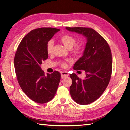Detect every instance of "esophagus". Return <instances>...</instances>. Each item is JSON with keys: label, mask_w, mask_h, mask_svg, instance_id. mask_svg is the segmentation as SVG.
Wrapping results in <instances>:
<instances>
[{"label": "esophagus", "mask_w": 130, "mask_h": 130, "mask_svg": "<svg viewBox=\"0 0 130 130\" xmlns=\"http://www.w3.org/2000/svg\"><path fill=\"white\" fill-rule=\"evenodd\" d=\"M69 76V74L67 72L63 71L61 72V77L62 78H64L65 77H67Z\"/></svg>", "instance_id": "34e87169"}]
</instances>
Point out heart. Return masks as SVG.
<instances>
[{"label": "heart", "instance_id": "heart-1", "mask_svg": "<svg viewBox=\"0 0 130 130\" xmlns=\"http://www.w3.org/2000/svg\"><path fill=\"white\" fill-rule=\"evenodd\" d=\"M60 41L65 46L70 50V52L73 55L77 56L81 53L83 49V44L81 43H76V38L69 34H65L60 38ZM54 47V43L51 40L49 41L46 46V51L48 54H51L52 53ZM62 68H66L67 64L65 62L61 63Z\"/></svg>", "mask_w": 130, "mask_h": 130}]
</instances>
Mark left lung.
Returning <instances> with one entry per match:
<instances>
[{
    "label": "left lung",
    "instance_id": "1",
    "mask_svg": "<svg viewBox=\"0 0 130 130\" xmlns=\"http://www.w3.org/2000/svg\"><path fill=\"white\" fill-rule=\"evenodd\" d=\"M71 32L81 33L87 37V43L81 58L74 66L75 70H84L86 77L79 78L75 74L70 75L72 85L70 93L81 105L95 101L103 93L110 80L112 59L110 48L106 40L94 29L88 27H66Z\"/></svg>",
    "mask_w": 130,
    "mask_h": 130
}]
</instances>
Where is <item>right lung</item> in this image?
Returning <instances> with one entry per match:
<instances>
[{"label":"right lung","mask_w":130,"mask_h":130,"mask_svg":"<svg viewBox=\"0 0 130 130\" xmlns=\"http://www.w3.org/2000/svg\"><path fill=\"white\" fill-rule=\"evenodd\" d=\"M59 31L51 27L32 30L23 38L15 53L14 66L19 84L29 98L39 104L54 98L60 81L59 71L45 75L41 68L48 57L46 44Z\"/></svg>","instance_id":"obj_1"}]
</instances>
